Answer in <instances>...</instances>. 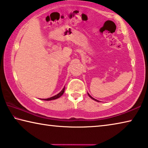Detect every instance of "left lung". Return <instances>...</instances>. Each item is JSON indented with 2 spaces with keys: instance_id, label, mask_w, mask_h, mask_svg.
<instances>
[{
  "instance_id": "obj_1",
  "label": "left lung",
  "mask_w": 148,
  "mask_h": 148,
  "mask_svg": "<svg viewBox=\"0 0 148 148\" xmlns=\"http://www.w3.org/2000/svg\"><path fill=\"white\" fill-rule=\"evenodd\" d=\"M87 94H88V95H89V97H90V98H91L92 100H94V101H97V102H100L99 101H98V100H97V99H94L93 98V97H92L91 96V95H90L89 93H88V92H87Z\"/></svg>"
}]
</instances>
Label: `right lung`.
I'll return each instance as SVG.
<instances>
[{"label": "right lung", "instance_id": "right-lung-1", "mask_svg": "<svg viewBox=\"0 0 148 148\" xmlns=\"http://www.w3.org/2000/svg\"><path fill=\"white\" fill-rule=\"evenodd\" d=\"M64 89H65V87H63V89L61 90V92H59V93L57 95H55V96L50 97V98H48V99H41V100H43V101H52V100H55V99H58V98H59V97H61L62 95H63L64 92Z\"/></svg>", "mask_w": 148, "mask_h": 148}]
</instances>
